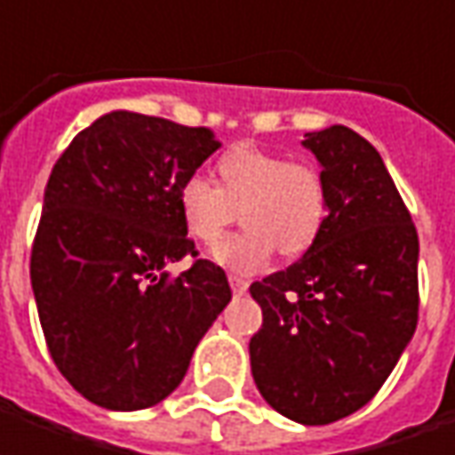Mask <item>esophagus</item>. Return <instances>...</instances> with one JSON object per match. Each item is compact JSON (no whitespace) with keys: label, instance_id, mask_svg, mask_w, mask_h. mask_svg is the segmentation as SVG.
<instances>
[{"label":"esophagus","instance_id":"1","mask_svg":"<svg viewBox=\"0 0 455 455\" xmlns=\"http://www.w3.org/2000/svg\"><path fill=\"white\" fill-rule=\"evenodd\" d=\"M230 289L235 291V293H245L248 291V281L240 278V275H230Z\"/></svg>","mask_w":455,"mask_h":455}]
</instances>
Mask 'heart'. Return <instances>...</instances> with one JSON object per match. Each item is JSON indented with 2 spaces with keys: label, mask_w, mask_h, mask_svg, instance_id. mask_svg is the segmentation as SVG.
<instances>
[{
  "label": "heart",
  "mask_w": 455,
  "mask_h": 455,
  "mask_svg": "<svg viewBox=\"0 0 455 455\" xmlns=\"http://www.w3.org/2000/svg\"><path fill=\"white\" fill-rule=\"evenodd\" d=\"M220 187L200 174L177 189L182 228L202 245H215L240 210L243 233L215 248L212 258L230 271H258L275 251L296 258L319 237L326 220V187L319 169L291 164L283 154L237 144L218 162Z\"/></svg>",
  "instance_id": "b5f03b06"
}]
</instances>
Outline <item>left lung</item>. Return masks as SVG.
<instances>
[{
	"label": "left lung",
	"instance_id": "8db88e82",
	"mask_svg": "<svg viewBox=\"0 0 455 455\" xmlns=\"http://www.w3.org/2000/svg\"><path fill=\"white\" fill-rule=\"evenodd\" d=\"M326 220L293 266L255 281L251 370L273 411L326 426L367 405L418 323V233L377 149L347 126L304 136Z\"/></svg>",
	"mask_w": 455,
	"mask_h": 455
}]
</instances>
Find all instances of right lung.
<instances>
[{"instance_id":"obj_1","label":"right lung","mask_w":455,"mask_h":455,"mask_svg":"<svg viewBox=\"0 0 455 455\" xmlns=\"http://www.w3.org/2000/svg\"><path fill=\"white\" fill-rule=\"evenodd\" d=\"M220 144L210 129L111 111L70 141L44 187L29 278L62 377L108 411H144L180 387L195 347L233 299L195 260L177 189Z\"/></svg>"}]
</instances>
